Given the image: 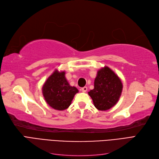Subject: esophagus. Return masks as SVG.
Instances as JSON below:
<instances>
[{"mask_svg":"<svg viewBox=\"0 0 159 159\" xmlns=\"http://www.w3.org/2000/svg\"><path fill=\"white\" fill-rule=\"evenodd\" d=\"M81 91H82V92H86V91H87V90H88V88L87 87H84V88L81 89Z\"/></svg>","mask_w":159,"mask_h":159,"instance_id":"34e87169","label":"esophagus"}]
</instances>
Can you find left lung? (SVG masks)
<instances>
[{
  "mask_svg": "<svg viewBox=\"0 0 159 159\" xmlns=\"http://www.w3.org/2000/svg\"><path fill=\"white\" fill-rule=\"evenodd\" d=\"M123 84L115 72L105 66L98 71L94 81V89L88 94L98 110L106 111L117 103L121 95Z\"/></svg>",
  "mask_w": 159,
  "mask_h": 159,
  "instance_id": "obj_1",
  "label": "left lung"
}]
</instances>
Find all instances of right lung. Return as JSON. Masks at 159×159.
Here are the masks:
<instances>
[{
  "label": "right lung",
  "instance_id": "1",
  "mask_svg": "<svg viewBox=\"0 0 159 159\" xmlns=\"http://www.w3.org/2000/svg\"><path fill=\"white\" fill-rule=\"evenodd\" d=\"M78 89L72 87L65 77V71L56 70L45 81L42 93L46 103L53 109L63 111L68 108Z\"/></svg>",
  "mask_w": 159,
  "mask_h": 159
}]
</instances>
